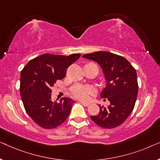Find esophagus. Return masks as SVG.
<instances>
[{
	"label": "esophagus",
	"instance_id": "obj_1",
	"mask_svg": "<svg viewBox=\"0 0 160 160\" xmlns=\"http://www.w3.org/2000/svg\"><path fill=\"white\" fill-rule=\"evenodd\" d=\"M81 103H82L84 106H89V105H90V103H89V102H84V101L81 102Z\"/></svg>",
	"mask_w": 160,
	"mask_h": 160
}]
</instances>
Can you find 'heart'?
Instances as JSON below:
<instances>
[{
    "label": "heart",
    "mask_w": 160,
    "mask_h": 160,
    "mask_svg": "<svg viewBox=\"0 0 160 160\" xmlns=\"http://www.w3.org/2000/svg\"><path fill=\"white\" fill-rule=\"evenodd\" d=\"M94 92H95V90L92 87L87 86V85L76 84L72 87L71 89V95L74 98L82 100H88Z\"/></svg>",
    "instance_id": "b5f03b06"
}]
</instances>
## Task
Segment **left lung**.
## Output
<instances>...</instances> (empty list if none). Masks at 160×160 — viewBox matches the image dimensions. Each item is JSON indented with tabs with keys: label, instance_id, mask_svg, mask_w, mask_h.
<instances>
[{
	"label": "left lung",
	"instance_id": "obj_1",
	"mask_svg": "<svg viewBox=\"0 0 160 160\" xmlns=\"http://www.w3.org/2000/svg\"><path fill=\"white\" fill-rule=\"evenodd\" d=\"M83 58L95 61L101 67L106 86L100 93L110 105L100 106L98 115L91 119L102 128L111 129L121 125L130 115L136 102L138 84L136 71L122 56L108 52L86 54Z\"/></svg>",
	"mask_w": 160,
	"mask_h": 160
}]
</instances>
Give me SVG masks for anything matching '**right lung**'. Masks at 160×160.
Instances as JSON below:
<instances>
[{
    "label": "right lung",
    "instance_id": "add662e5",
    "mask_svg": "<svg viewBox=\"0 0 160 160\" xmlns=\"http://www.w3.org/2000/svg\"><path fill=\"white\" fill-rule=\"evenodd\" d=\"M80 54L69 56L44 54L32 59L20 73V95L26 112L41 128L53 129L62 124L70 114L74 101L62 98L52 100V88L66 75L70 65Z\"/></svg>",
    "mask_w": 160,
    "mask_h": 160
}]
</instances>
